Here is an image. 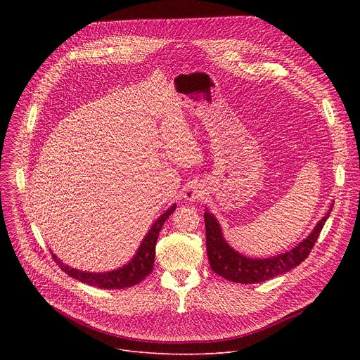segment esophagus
Wrapping results in <instances>:
<instances>
[{
    "mask_svg": "<svg viewBox=\"0 0 360 360\" xmlns=\"http://www.w3.org/2000/svg\"><path fill=\"white\" fill-rule=\"evenodd\" d=\"M184 196L188 199V200H196V199H200L203 196V189L200 185L198 184H192L189 186L185 188V192H184Z\"/></svg>",
    "mask_w": 360,
    "mask_h": 360,
    "instance_id": "obj_1",
    "label": "esophagus"
}]
</instances>
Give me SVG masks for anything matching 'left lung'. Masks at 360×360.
<instances>
[{"label":"left lung","mask_w":360,"mask_h":360,"mask_svg":"<svg viewBox=\"0 0 360 360\" xmlns=\"http://www.w3.org/2000/svg\"><path fill=\"white\" fill-rule=\"evenodd\" d=\"M330 211L318 222L311 235L303 239L297 246L286 253H281L266 259L246 258V256L232 249L224 239L218 221L207 211L203 214V218L205 229H207V252L211 268L219 276L235 283H259L289 272L309 256L326 219L329 218Z\"/></svg>","instance_id":"8db88e82"}]
</instances>
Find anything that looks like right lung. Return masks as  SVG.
Segmentation results:
<instances>
[{"mask_svg":"<svg viewBox=\"0 0 360 360\" xmlns=\"http://www.w3.org/2000/svg\"><path fill=\"white\" fill-rule=\"evenodd\" d=\"M175 208H176V205H172V207L167 212H164L157 219V222L152 225V228L143 238L132 261L120 269H115L111 272H104V274L82 272V271L70 268L68 265H64L56 255H53V258L65 274H68L74 279H78L82 283H88L91 286H96L101 289L131 288V286L139 283L141 281H143L152 272L153 262H155V245L158 240V235H160L165 221L175 211Z\"/></svg>","mask_w":360,"mask_h":360,"instance_id":"obj_1","label":"right lung"}]
</instances>
